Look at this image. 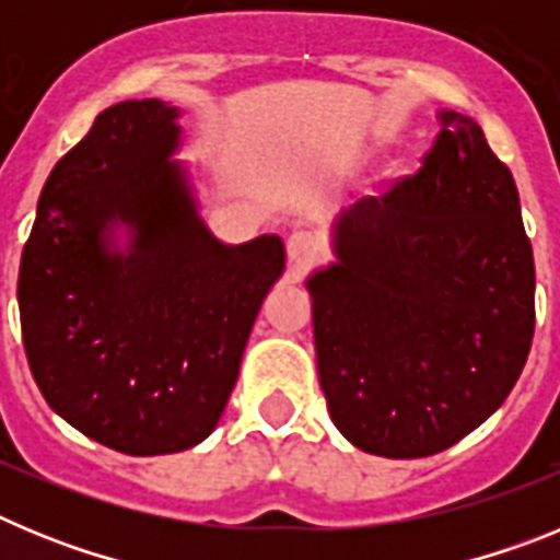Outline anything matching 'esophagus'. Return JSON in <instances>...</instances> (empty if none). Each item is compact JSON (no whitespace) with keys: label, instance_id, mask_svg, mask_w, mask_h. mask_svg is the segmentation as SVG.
<instances>
[{"label":"esophagus","instance_id":"1","mask_svg":"<svg viewBox=\"0 0 560 560\" xmlns=\"http://www.w3.org/2000/svg\"><path fill=\"white\" fill-rule=\"evenodd\" d=\"M285 255H289L291 275H300L305 266L314 264V257L319 255V241L311 232H294L285 241Z\"/></svg>","mask_w":560,"mask_h":560}]
</instances>
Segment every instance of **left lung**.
Masks as SVG:
<instances>
[{
    "mask_svg": "<svg viewBox=\"0 0 560 560\" xmlns=\"http://www.w3.org/2000/svg\"><path fill=\"white\" fill-rule=\"evenodd\" d=\"M418 176L334 221L308 275L330 420L361 452L429 457L511 395L536 328V266L511 171L482 128L440 108Z\"/></svg>",
    "mask_w": 560,
    "mask_h": 560,
    "instance_id": "left-lung-1",
    "label": "left lung"
}]
</instances>
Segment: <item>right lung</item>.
Listing matches in <instances>:
<instances>
[{
    "mask_svg": "<svg viewBox=\"0 0 560 560\" xmlns=\"http://www.w3.org/2000/svg\"><path fill=\"white\" fill-rule=\"evenodd\" d=\"M179 106L122 101L52 167L22 252L19 314L52 412L114 452L199 446L219 427L283 241L201 219Z\"/></svg>",
    "mask_w": 560,
    "mask_h": 560,
    "instance_id": "obj_1",
    "label": "right lung"
}]
</instances>
